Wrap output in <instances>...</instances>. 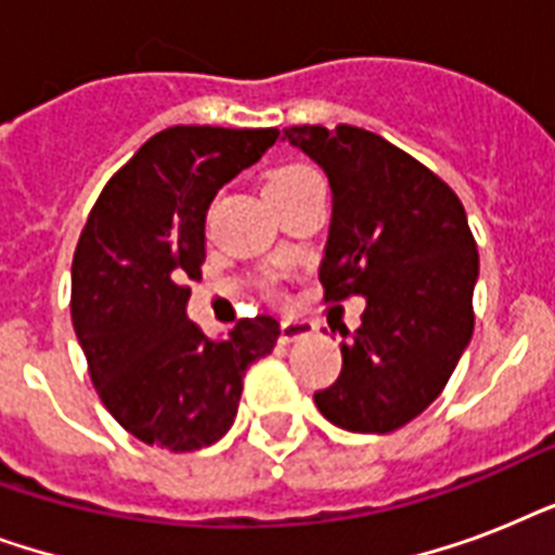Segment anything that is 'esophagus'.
Listing matches in <instances>:
<instances>
[{
    "instance_id": "obj_1",
    "label": "esophagus",
    "mask_w": 555,
    "mask_h": 555,
    "mask_svg": "<svg viewBox=\"0 0 555 555\" xmlns=\"http://www.w3.org/2000/svg\"><path fill=\"white\" fill-rule=\"evenodd\" d=\"M313 331H317V325L313 322H305V320H285L282 325H279V343H296V339L302 337H311Z\"/></svg>"
}]
</instances>
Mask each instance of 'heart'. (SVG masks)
Returning <instances> with one entry per match:
<instances>
[{
    "mask_svg": "<svg viewBox=\"0 0 555 555\" xmlns=\"http://www.w3.org/2000/svg\"><path fill=\"white\" fill-rule=\"evenodd\" d=\"M308 176H317V172H313L311 167H302V164H291V167L276 169V172L270 176L268 190H270V186H291V184H296V181H302V178H308Z\"/></svg>",
    "mask_w": 555,
    "mask_h": 555,
    "instance_id": "heart-1",
    "label": "heart"
}]
</instances>
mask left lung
I'll return each instance as SVG.
<instances>
[{"mask_svg": "<svg viewBox=\"0 0 555 555\" xmlns=\"http://www.w3.org/2000/svg\"><path fill=\"white\" fill-rule=\"evenodd\" d=\"M285 138L334 192L325 302L365 296L343 371L313 403L339 429L386 435L443 391L473 337L478 247L464 204L421 160L357 126H291Z\"/></svg>", "mask_w": 555, "mask_h": 555, "instance_id": "1", "label": "left lung"}]
</instances>
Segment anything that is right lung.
Instances as JSON below:
<instances>
[{"mask_svg":"<svg viewBox=\"0 0 555 555\" xmlns=\"http://www.w3.org/2000/svg\"><path fill=\"white\" fill-rule=\"evenodd\" d=\"M276 129L169 126L100 192L72 261V320L112 417L150 447L192 452L224 438L244 374L276 346L273 317L221 343L186 320L216 192L276 143Z\"/></svg>","mask_w":555,"mask_h":555,"instance_id":"obj_1","label":"right lung"}]
</instances>
